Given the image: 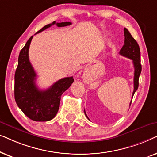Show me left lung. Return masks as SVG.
Wrapping results in <instances>:
<instances>
[{
	"label": "left lung",
	"instance_id": "1",
	"mask_svg": "<svg viewBox=\"0 0 157 157\" xmlns=\"http://www.w3.org/2000/svg\"><path fill=\"white\" fill-rule=\"evenodd\" d=\"M124 45L119 51V54L125 56L128 59L132 60L133 64L134 67V91L132 94V97L134 94L139 87V78L140 76L141 71V56H140V48L136 40L132 37L129 31L126 28H124ZM132 99L130 102V105L132 104ZM86 117L88 119L89 117H87L86 111L84 110Z\"/></svg>",
	"mask_w": 157,
	"mask_h": 157
}]
</instances>
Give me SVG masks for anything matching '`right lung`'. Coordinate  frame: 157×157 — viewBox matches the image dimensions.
<instances>
[{
	"label": "right lung",
	"instance_id": "obj_1",
	"mask_svg": "<svg viewBox=\"0 0 157 157\" xmlns=\"http://www.w3.org/2000/svg\"><path fill=\"white\" fill-rule=\"evenodd\" d=\"M54 24L58 27H63L71 23L53 21L36 33ZM33 37L29 38L19 53L18 67L15 74V100L21 110L29 119L36 121H48L56 115L62 94L71 86L74 78L72 76L66 77L56 81L48 89H38L36 84V74L29 58V47Z\"/></svg>",
	"mask_w": 157,
	"mask_h": 157
}]
</instances>
